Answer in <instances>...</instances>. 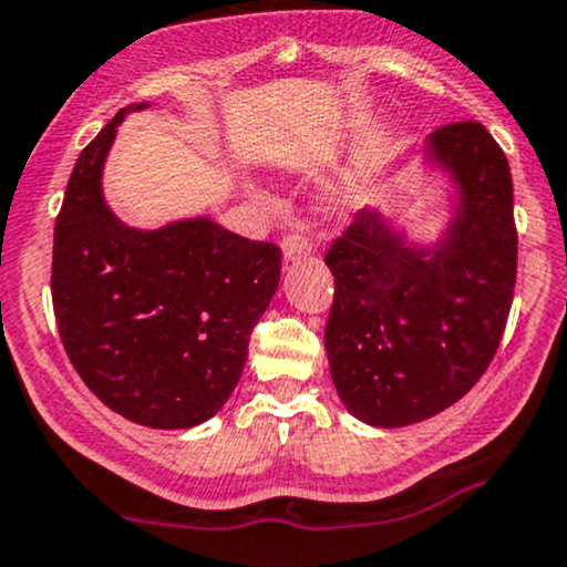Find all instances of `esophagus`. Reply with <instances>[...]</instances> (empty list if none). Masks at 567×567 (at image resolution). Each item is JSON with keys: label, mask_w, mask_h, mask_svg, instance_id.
<instances>
[{"label": "esophagus", "mask_w": 567, "mask_h": 567, "mask_svg": "<svg viewBox=\"0 0 567 567\" xmlns=\"http://www.w3.org/2000/svg\"><path fill=\"white\" fill-rule=\"evenodd\" d=\"M281 251L286 262H297V259L312 255V244L305 236H299V233H289V236H284Z\"/></svg>", "instance_id": "obj_1"}]
</instances>
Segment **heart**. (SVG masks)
<instances>
[{"label":"heart","mask_w":567,"mask_h":567,"mask_svg":"<svg viewBox=\"0 0 567 567\" xmlns=\"http://www.w3.org/2000/svg\"><path fill=\"white\" fill-rule=\"evenodd\" d=\"M377 175V148L374 145H365V148L358 153L355 162L350 164V169L339 177V183L329 190L331 209L342 212L355 206L365 196V190L371 188V179Z\"/></svg>","instance_id":"heart-1"}]
</instances>
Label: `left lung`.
I'll return each mask as SVG.
<instances>
[{"label":"left lung","instance_id":"1","mask_svg":"<svg viewBox=\"0 0 567 567\" xmlns=\"http://www.w3.org/2000/svg\"><path fill=\"white\" fill-rule=\"evenodd\" d=\"M422 166L451 185L435 241L365 206L326 255L334 305L326 355L344 409L409 427L475 388L502 342L517 272L509 162L483 124L432 132Z\"/></svg>","mask_w":567,"mask_h":567}]
</instances>
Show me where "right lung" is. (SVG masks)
Returning <instances> with one entry per match:
<instances>
[{"label":"right lung","instance_id":"right-lung-1","mask_svg":"<svg viewBox=\"0 0 567 567\" xmlns=\"http://www.w3.org/2000/svg\"><path fill=\"white\" fill-rule=\"evenodd\" d=\"M126 105L73 166L52 244V308L84 384L130 422L190 430L223 409L281 278V249L198 215L132 228L103 193Z\"/></svg>","mask_w":567,"mask_h":567}]
</instances>
